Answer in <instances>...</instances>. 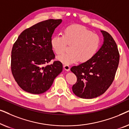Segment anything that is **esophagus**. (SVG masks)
Listing matches in <instances>:
<instances>
[{"label": "esophagus", "instance_id": "1", "mask_svg": "<svg viewBox=\"0 0 129 129\" xmlns=\"http://www.w3.org/2000/svg\"><path fill=\"white\" fill-rule=\"evenodd\" d=\"M63 68H64V69L65 70H66V71L69 72L70 70V66H69V65H66V64H64V66H63Z\"/></svg>", "mask_w": 129, "mask_h": 129}]
</instances>
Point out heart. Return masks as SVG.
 <instances>
[{
  "label": "heart",
  "mask_w": 129,
  "mask_h": 129,
  "mask_svg": "<svg viewBox=\"0 0 129 129\" xmlns=\"http://www.w3.org/2000/svg\"><path fill=\"white\" fill-rule=\"evenodd\" d=\"M51 46L57 55L63 53L67 44L71 45L70 52L57 57L64 64H71L80 60L85 62L91 59L100 47V38L83 26L74 24L64 29L63 35H57L51 39Z\"/></svg>",
  "instance_id": "1"
}]
</instances>
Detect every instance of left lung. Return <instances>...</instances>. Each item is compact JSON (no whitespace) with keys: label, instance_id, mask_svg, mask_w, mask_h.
I'll list each match as a JSON object with an SVG mask.
<instances>
[{"label":"left lung","instance_id":"1","mask_svg":"<svg viewBox=\"0 0 129 129\" xmlns=\"http://www.w3.org/2000/svg\"><path fill=\"white\" fill-rule=\"evenodd\" d=\"M101 32L103 43L96 54L70 69L77 77L72 90L80 98L93 99L103 94L112 84L117 71L119 62L117 45L109 33Z\"/></svg>","mask_w":129,"mask_h":129}]
</instances>
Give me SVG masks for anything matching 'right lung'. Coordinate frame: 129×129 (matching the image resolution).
Returning <instances> with one entry per match:
<instances>
[{
	"label": "right lung",
	"instance_id": "1",
	"mask_svg": "<svg viewBox=\"0 0 129 129\" xmlns=\"http://www.w3.org/2000/svg\"><path fill=\"white\" fill-rule=\"evenodd\" d=\"M61 19H49L26 29L19 35L12 50V73L18 85L28 93L42 94L50 89L62 72L60 61L47 65L54 55L51 39Z\"/></svg>",
	"mask_w": 129,
	"mask_h": 129
}]
</instances>
